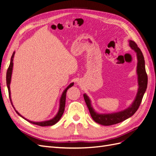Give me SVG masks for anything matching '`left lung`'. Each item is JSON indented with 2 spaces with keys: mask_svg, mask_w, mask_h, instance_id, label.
<instances>
[{
  "mask_svg": "<svg viewBox=\"0 0 156 156\" xmlns=\"http://www.w3.org/2000/svg\"><path fill=\"white\" fill-rule=\"evenodd\" d=\"M129 44L130 48L136 52L138 60L136 73H137L138 75L139 88L135 100L129 107L122 111L111 113V114H98V113L95 112L92 108L91 105V101L88 96L86 94H83L84 101L86 102V104L92 119L97 122L98 124L103 126H111L123 122L135 114V112L139 108L141 101H142L148 84V76L146 72L144 56L142 51H140L139 48H138L137 45L135 41L129 40Z\"/></svg>",
  "mask_w": 156,
  "mask_h": 156,
  "instance_id": "obj_1",
  "label": "left lung"
}]
</instances>
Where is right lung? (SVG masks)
I'll return each instance as SVG.
<instances>
[{"label":"right lung","mask_w":156,"mask_h":156,"mask_svg":"<svg viewBox=\"0 0 156 156\" xmlns=\"http://www.w3.org/2000/svg\"><path fill=\"white\" fill-rule=\"evenodd\" d=\"M14 55H15V51H14L13 54H12V56L11 57V60H10V66H9V67H8V70H7L6 84H7V87H8V89L9 97H10V100L12 105L14 109H15V107H13V105L12 104V99H11V96H10V82H11V77H12V69H13V60ZM73 84H74L73 83H72L66 88L64 90V91L63 92V93L62 94V96H61L60 100V107H59L58 112L53 119L49 120H47V121H44V122H32V121H30L29 120H27V119H25V118L22 116L16 109H15V111L19 115L23 118V119H24L25 120H27L28 122H29L30 123H32L33 124L37 125V126H53V125L55 124L56 123H57V122L59 121V120L61 119V117H62V116L63 115L64 111V108H65V104H66V92L68 90V88H69L70 87H72L73 85Z\"/></svg>","instance_id":"1"}]
</instances>
